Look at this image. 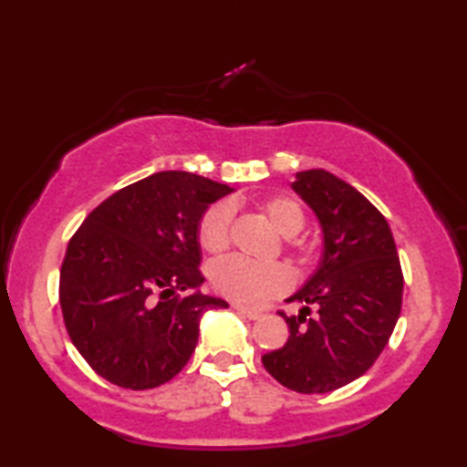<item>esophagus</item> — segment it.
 I'll return each instance as SVG.
<instances>
[{"instance_id":"obj_1","label":"esophagus","mask_w":467,"mask_h":467,"mask_svg":"<svg viewBox=\"0 0 467 467\" xmlns=\"http://www.w3.org/2000/svg\"><path fill=\"white\" fill-rule=\"evenodd\" d=\"M234 311H239V313L243 315V317L253 319V321L262 317V313H259V311H251V309H247V306H241V305H234Z\"/></svg>"}]
</instances>
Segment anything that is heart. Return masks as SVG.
I'll list each match as a JSON object with an SVG mask.
<instances>
[{
	"instance_id": "1",
	"label": "heart",
	"mask_w": 467,
	"mask_h": 467,
	"mask_svg": "<svg viewBox=\"0 0 467 467\" xmlns=\"http://www.w3.org/2000/svg\"><path fill=\"white\" fill-rule=\"evenodd\" d=\"M264 214L282 236H296L305 228V212L290 195H272L262 202ZM234 210L228 202H216L203 212L197 228L200 244L210 253L223 251L231 241ZM212 284L220 295L239 305H259L280 296L290 288L292 278L280 264H259L253 259L233 255L212 267Z\"/></svg>"
}]
</instances>
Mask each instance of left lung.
<instances>
[{
	"instance_id": "1",
	"label": "left lung",
	"mask_w": 467,
	"mask_h": 467,
	"mask_svg": "<svg viewBox=\"0 0 467 467\" xmlns=\"http://www.w3.org/2000/svg\"><path fill=\"white\" fill-rule=\"evenodd\" d=\"M292 189L311 205L323 231L317 272L280 311L290 336L262 362L298 393H327L365 375L389 342L401 311L398 249L385 216L346 181L323 169L296 172ZM311 308L315 318L306 319Z\"/></svg>"
}]
</instances>
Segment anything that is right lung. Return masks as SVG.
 Returning a JSON list of instances; mask_svg holds the SVG:
<instances>
[{"label":"right lung","instance_id":"obj_1","mask_svg":"<svg viewBox=\"0 0 467 467\" xmlns=\"http://www.w3.org/2000/svg\"><path fill=\"white\" fill-rule=\"evenodd\" d=\"M233 189L185 171H162L107 197L67 243L59 274L63 323L92 370L125 389H152L181 373L200 319L226 300L197 288V228Z\"/></svg>","mask_w":467,"mask_h":467}]
</instances>
